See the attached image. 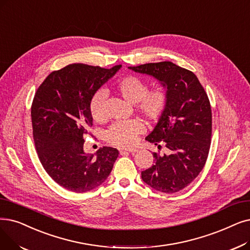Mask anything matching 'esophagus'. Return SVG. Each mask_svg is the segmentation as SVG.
<instances>
[{
	"label": "esophagus",
	"instance_id": "obj_1",
	"mask_svg": "<svg viewBox=\"0 0 250 250\" xmlns=\"http://www.w3.org/2000/svg\"><path fill=\"white\" fill-rule=\"evenodd\" d=\"M138 150L137 149H133V148H122L121 149V154H125V153H136Z\"/></svg>",
	"mask_w": 250,
	"mask_h": 250
}]
</instances>
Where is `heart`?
I'll return each instance as SVG.
<instances>
[{
	"mask_svg": "<svg viewBox=\"0 0 250 250\" xmlns=\"http://www.w3.org/2000/svg\"><path fill=\"white\" fill-rule=\"evenodd\" d=\"M113 90L127 102L134 103L136 111L150 123L159 121L169 103V93L166 86L157 85L149 89L148 83L136 75H125L116 80L113 83ZM104 102L105 93L102 90L97 91L90 101V114L97 123L105 119ZM143 129L144 125L140 119L118 121L108 127L105 139L112 145L129 147L136 143Z\"/></svg>",
	"mask_w": 250,
	"mask_h": 250,
	"instance_id": "b5f03b06",
	"label": "heart"
}]
</instances>
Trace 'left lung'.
I'll return each instance as SVG.
<instances>
[{
	"instance_id": "left-lung-1",
	"label": "left lung",
	"mask_w": 250,
	"mask_h": 250,
	"mask_svg": "<svg viewBox=\"0 0 250 250\" xmlns=\"http://www.w3.org/2000/svg\"><path fill=\"white\" fill-rule=\"evenodd\" d=\"M157 79L169 93L167 109L146 138L167 154L153 152L154 165L141 172L151 188L164 193L183 190L202 170L211 142L212 116L208 96L192 71L169 61L129 66Z\"/></svg>"
}]
</instances>
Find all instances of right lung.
Returning a JSON list of instances; mask_svg holds the SVG:
<instances>
[{
	"label": "right lung",
	"instance_id": "obj_1",
	"mask_svg": "<svg viewBox=\"0 0 250 250\" xmlns=\"http://www.w3.org/2000/svg\"><path fill=\"white\" fill-rule=\"evenodd\" d=\"M122 67L110 69L83 63L52 71L31 104V125L42 167L58 185L72 192L91 191L109 176L119 152L102 147L96 156L83 152V135L93 125V95Z\"/></svg>",
	"mask_w": 250,
	"mask_h": 250
}]
</instances>
